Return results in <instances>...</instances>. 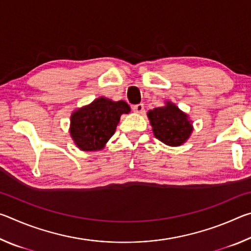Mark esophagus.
I'll list each match as a JSON object with an SVG mask.
<instances>
[{"mask_svg":"<svg viewBox=\"0 0 251 251\" xmlns=\"http://www.w3.org/2000/svg\"><path fill=\"white\" fill-rule=\"evenodd\" d=\"M133 110L135 113H138V114H142L144 112V104H136L133 106Z\"/></svg>","mask_w":251,"mask_h":251,"instance_id":"obj_1","label":"esophagus"}]
</instances>
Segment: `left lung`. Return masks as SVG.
<instances>
[{
  "mask_svg": "<svg viewBox=\"0 0 251 251\" xmlns=\"http://www.w3.org/2000/svg\"><path fill=\"white\" fill-rule=\"evenodd\" d=\"M154 135L160 142L169 146H179L193 131L187 115L175 105L167 103L164 107H157L148 113Z\"/></svg>",
  "mask_w": 251,
  "mask_h": 251,
  "instance_id": "left-lung-1",
  "label": "left lung"
}]
</instances>
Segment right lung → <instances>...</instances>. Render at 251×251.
Listing matches in <instances>:
<instances>
[{"label": "right lung", "instance_id": "right-lung-1", "mask_svg": "<svg viewBox=\"0 0 251 251\" xmlns=\"http://www.w3.org/2000/svg\"><path fill=\"white\" fill-rule=\"evenodd\" d=\"M123 100L112 101L104 97L76 110L71 117V135L82 151H100L115 133L122 114L129 113Z\"/></svg>", "mask_w": 251, "mask_h": 251}]
</instances>
